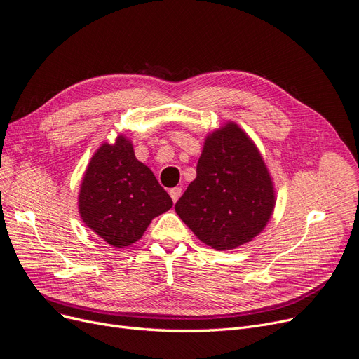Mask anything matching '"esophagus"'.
Masks as SVG:
<instances>
[{
	"instance_id": "1",
	"label": "esophagus",
	"mask_w": 359,
	"mask_h": 359,
	"mask_svg": "<svg viewBox=\"0 0 359 359\" xmlns=\"http://www.w3.org/2000/svg\"><path fill=\"white\" fill-rule=\"evenodd\" d=\"M180 195H182V188H172V189H170V196H171L172 203H177Z\"/></svg>"
}]
</instances>
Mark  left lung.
Instances as JSON below:
<instances>
[{
  "label": "left lung",
  "instance_id": "obj_1",
  "mask_svg": "<svg viewBox=\"0 0 359 359\" xmlns=\"http://www.w3.org/2000/svg\"><path fill=\"white\" fill-rule=\"evenodd\" d=\"M275 203L273 180L256 143L228 121L205 136L196 177L175 208L198 240L223 251L256 238Z\"/></svg>",
  "mask_w": 359,
  "mask_h": 359
}]
</instances>
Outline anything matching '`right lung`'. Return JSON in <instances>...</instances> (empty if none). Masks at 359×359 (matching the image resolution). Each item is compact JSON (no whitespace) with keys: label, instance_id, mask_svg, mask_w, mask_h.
Here are the masks:
<instances>
[{"label":"right lung","instance_id":"right-lung-1","mask_svg":"<svg viewBox=\"0 0 359 359\" xmlns=\"http://www.w3.org/2000/svg\"><path fill=\"white\" fill-rule=\"evenodd\" d=\"M171 207L170 195L136 158L126 135L102 143L91 156L79 188L78 211L86 226L109 245L135 244L152 219Z\"/></svg>","mask_w":359,"mask_h":359}]
</instances>
